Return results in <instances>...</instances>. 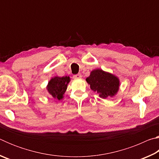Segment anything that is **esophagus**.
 Masks as SVG:
<instances>
[{
    "mask_svg": "<svg viewBox=\"0 0 159 159\" xmlns=\"http://www.w3.org/2000/svg\"><path fill=\"white\" fill-rule=\"evenodd\" d=\"M73 78H74V79H81V78H82V76H81V74H78L74 75V76H73Z\"/></svg>",
    "mask_w": 159,
    "mask_h": 159,
    "instance_id": "esophagus-1",
    "label": "esophagus"
}]
</instances>
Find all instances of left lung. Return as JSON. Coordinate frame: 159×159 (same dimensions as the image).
<instances>
[{"label": "left lung", "instance_id": "8db88e82", "mask_svg": "<svg viewBox=\"0 0 159 159\" xmlns=\"http://www.w3.org/2000/svg\"><path fill=\"white\" fill-rule=\"evenodd\" d=\"M85 80L90 85V89L98 93L102 99L113 98L119 90L120 80L118 77L101 69L93 70Z\"/></svg>", "mask_w": 159, "mask_h": 159}]
</instances>
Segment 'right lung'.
<instances>
[{
	"instance_id": "add662e5",
	"label": "right lung",
	"mask_w": 159,
	"mask_h": 159,
	"mask_svg": "<svg viewBox=\"0 0 159 159\" xmlns=\"http://www.w3.org/2000/svg\"><path fill=\"white\" fill-rule=\"evenodd\" d=\"M69 76H55L51 78L46 86L48 93L52 98L61 100L64 98V95L70 82Z\"/></svg>"
}]
</instances>
